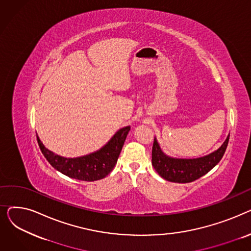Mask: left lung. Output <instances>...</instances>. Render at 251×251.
Wrapping results in <instances>:
<instances>
[{
	"label": "left lung",
	"mask_w": 251,
	"mask_h": 251,
	"mask_svg": "<svg viewBox=\"0 0 251 251\" xmlns=\"http://www.w3.org/2000/svg\"><path fill=\"white\" fill-rule=\"evenodd\" d=\"M230 135L215 152L200 159L183 160L167 156L160 149L155 138L152 144L151 164L159 175L167 181L189 183L209 172L223 157L228 147Z\"/></svg>",
	"instance_id": "obj_1"
}]
</instances>
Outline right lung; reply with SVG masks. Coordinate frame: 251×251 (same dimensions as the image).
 <instances>
[{
  "instance_id": "obj_1",
  "label": "right lung",
  "mask_w": 251,
  "mask_h": 251,
  "mask_svg": "<svg viewBox=\"0 0 251 251\" xmlns=\"http://www.w3.org/2000/svg\"><path fill=\"white\" fill-rule=\"evenodd\" d=\"M130 126L120 129L105 146L97 152L81 157L67 159L47 150L38 136L37 143L47 161L59 172L70 178L81 181H96L110 174L117 164Z\"/></svg>"
}]
</instances>
